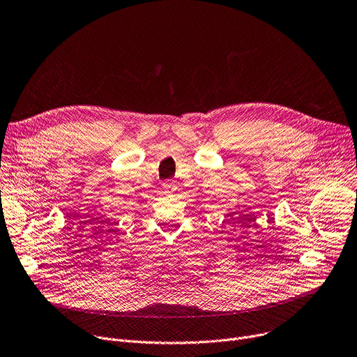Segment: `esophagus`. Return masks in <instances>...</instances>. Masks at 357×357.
Here are the masks:
<instances>
[{"label":"esophagus","mask_w":357,"mask_h":357,"mask_svg":"<svg viewBox=\"0 0 357 357\" xmlns=\"http://www.w3.org/2000/svg\"><path fill=\"white\" fill-rule=\"evenodd\" d=\"M162 188H163L165 194H172L176 191V183H175V181H166L162 183Z\"/></svg>","instance_id":"1"}]
</instances>
